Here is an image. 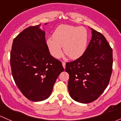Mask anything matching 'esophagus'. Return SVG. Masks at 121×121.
Masks as SVG:
<instances>
[{
	"label": "esophagus",
	"instance_id": "1",
	"mask_svg": "<svg viewBox=\"0 0 121 121\" xmlns=\"http://www.w3.org/2000/svg\"><path fill=\"white\" fill-rule=\"evenodd\" d=\"M62 64H63V67H64V68H65V63L64 61H63L62 62Z\"/></svg>",
	"mask_w": 121,
	"mask_h": 121
}]
</instances>
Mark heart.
I'll list each match as a JSON object with an SVG mask.
<instances>
[{
	"mask_svg": "<svg viewBox=\"0 0 121 121\" xmlns=\"http://www.w3.org/2000/svg\"><path fill=\"white\" fill-rule=\"evenodd\" d=\"M52 37L46 41L50 54L56 58L63 55L62 46L65 54L72 59L82 56L87 48L88 34L84 27L61 25L54 30Z\"/></svg>",
	"mask_w": 121,
	"mask_h": 121,
	"instance_id": "1",
	"label": "heart"
}]
</instances>
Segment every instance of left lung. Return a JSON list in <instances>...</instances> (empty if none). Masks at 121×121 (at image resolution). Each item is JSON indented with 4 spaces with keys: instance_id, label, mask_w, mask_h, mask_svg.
<instances>
[{
    "instance_id": "left-lung-1",
    "label": "left lung",
    "mask_w": 121,
    "mask_h": 121,
    "mask_svg": "<svg viewBox=\"0 0 121 121\" xmlns=\"http://www.w3.org/2000/svg\"><path fill=\"white\" fill-rule=\"evenodd\" d=\"M92 36L84 54L66 63L68 89L75 101L89 103L107 87L112 71V50L103 35L91 28Z\"/></svg>"
}]
</instances>
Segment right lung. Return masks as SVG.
<instances>
[{"label":"right lung","instance_id":"right-lung-1","mask_svg":"<svg viewBox=\"0 0 121 121\" xmlns=\"http://www.w3.org/2000/svg\"><path fill=\"white\" fill-rule=\"evenodd\" d=\"M40 25L29 26L19 34L10 53L15 83L22 95L33 101L49 98L57 78L64 70L61 62L50 54Z\"/></svg>","mask_w":121,"mask_h":121}]
</instances>
